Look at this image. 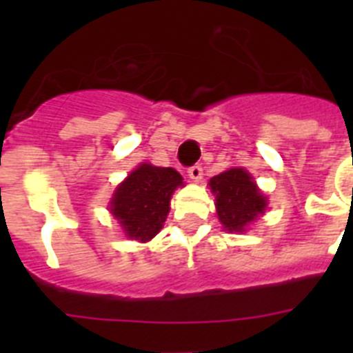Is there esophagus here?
<instances>
[{"mask_svg": "<svg viewBox=\"0 0 353 353\" xmlns=\"http://www.w3.org/2000/svg\"><path fill=\"white\" fill-rule=\"evenodd\" d=\"M187 173H189V179H191L192 182H199V180H201V176H203V168L198 166V164H194V166L189 168V171H187Z\"/></svg>", "mask_w": 353, "mask_h": 353, "instance_id": "1", "label": "esophagus"}]
</instances>
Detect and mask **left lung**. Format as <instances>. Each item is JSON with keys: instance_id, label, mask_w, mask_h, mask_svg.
<instances>
[{"instance_id": "1", "label": "left lung", "mask_w": 353, "mask_h": 353, "mask_svg": "<svg viewBox=\"0 0 353 353\" xmlns=\"http://www.w3.org/2000/svg\"><path fill=\"white\" fill-rule=\"evenodd\" d=\"M208 185L215 196V210L224 232L244 233L252 221L265 214L269 199L244 168H230L215 174Z\"/></svg>"}]
</instances>
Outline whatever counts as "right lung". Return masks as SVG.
<instances>
[{
    "instance_id": "1",
    "label": "right lung",
    "mask_w": 353,
    "mask_h": 353,
    "mask_svg": "<svg viewBox=\"0 0 353 353\" xmlns=\"http://www.w3.org/2000/svg\"><path fill=\"white\" fill-rule=\"evenodd\" d=\"M182 174L173 168L139 164L117 187L109 212L123 228L130 240L148 242L162 230L170 214V201L176 187H182Z\"/></svg>"
}]
</instances>
